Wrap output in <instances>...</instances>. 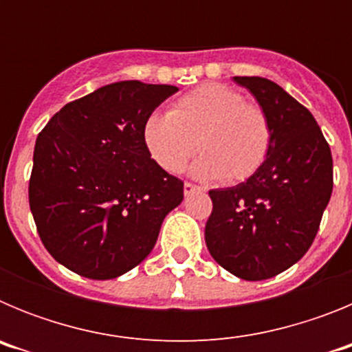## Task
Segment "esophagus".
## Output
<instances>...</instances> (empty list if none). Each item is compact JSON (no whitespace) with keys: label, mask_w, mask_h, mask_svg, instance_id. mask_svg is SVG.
Here are the masks:
<instances>
[{"label":"esophagus","mask_w":352,"mask_h":352,"mask_svg":"<svg viewBox=\"0 0 352 352\" xmlns=\"http://www.w3.org/2000/svg\"><path fill=\"white\" fill-rule=\"evenodd\" d=\"M197 190H201V186L194 185V183L190 182H185V185H183V192H185V195H190Z\"/></svg>","instance_id":"1"}]
</instances>
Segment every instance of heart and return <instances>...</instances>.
I'll return each mask as SVG.
<instances>
[{"mask_svg":"<svg viewBox=\"0 0 352 352\" xmlns=\"http://www.w3.org/2000/svg\"><path fill=\"white\" fill-rule=\"evenodd\" d=\"M148 153L167 173H182L197 148L194 166L201 178L245 182L257 173L272 149L273 129L261 105L226 84L208 82L170 104L169 113H151L142 125Z\"/></svg>","mask_w":352,"mask_h":352,"instance_id":"1","label":"heart"}]
</instances>
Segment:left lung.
Segmentation results:
<instances>
[{"label": "left lung", "mask_w": 352, "mask_h": 352, "mask_svg": "<svg viewBox=\"0 0 352 352\" xmlns=\"http://www.w3.org/2000/svg\"><path fill=\"white\" fill-rule=\"evenodd\" d=\"M273 129L270 155L247 182L210 190L204 229L211 257L243 280L291 268L312 245L333 192V158L310 111L263 77H234Z\"/></svg>", "instance_id": "obj_1"}]
</instances>
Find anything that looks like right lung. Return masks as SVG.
Masks as SVG:
<instances>
[{
  "label": "right lung",
  "instance_id": "obj_1",
  "mask_svg": "<svg viewBox=\"0 0 352 352\" xmlns=\"http://www.w3.org/2000/svg\"><path fill=\"white\" fill-rule=\"evenodd\" d=\"M178 91L121 80L65 105L38 133L30 208L43 247L65 268L109 280L135 268L183 201V182L151 158L144 120Z\"/></svg>",
  "mask_w": 352,
  "mask_h": 352
}]
</instances>
